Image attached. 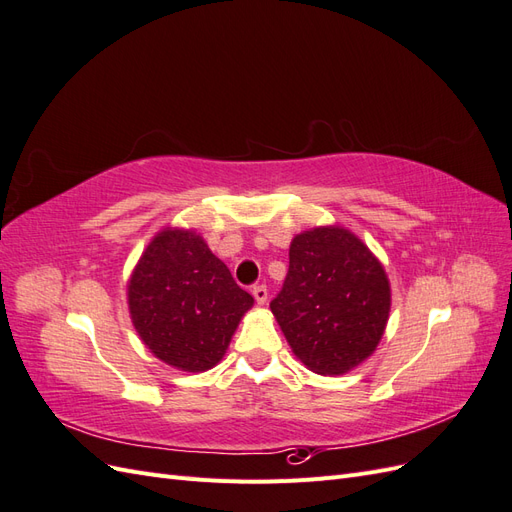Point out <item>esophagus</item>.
I'll list each match as a JSON object with an SVG mask.
<instances>
[{
	"label": "esophagus",
	"mask_w": 512,
	"mask_h": 512,
	"mask_svg": "<svg viewBox=\"0 0 512 512\" xmlns=\"http://www.w3.org/2000/svg\"><path fill=\"white\" fill-rule=\"evenodd\" d=\"M252 294H254V299H256V303H258V305H265V303H267L269 290H267V286H265V284H258V286H254V288H252Z\"/></svg>",
	"instance_id": "esophagus-1"
}]
</instances>
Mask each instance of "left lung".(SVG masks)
<instances>
[{"label": "left lung", "instance_id": "8db88e82", "mask_svg": "<svg viewBox=\"0 0 512 512\" xmlns=\"http://www.w3.org/2000/svg\"><path fill=\"white\" fill-rule=\"evenodd\" d=\"M271 312L309 371L344 376L380 344L391 312L389 275L352 230L314 226L290 241L288 275Z\"/></svg>", "mask_w": 512, "mask_h": 512}]
</instances>
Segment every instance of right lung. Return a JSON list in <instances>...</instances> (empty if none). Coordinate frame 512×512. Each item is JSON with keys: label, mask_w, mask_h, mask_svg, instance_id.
<instances>
[{"label": "right lung", "mask_w": 512, "mask_h": 512, "mask_svg": "<svg viewBox=\"0 0 512 512\" xmlns=\"http://www.w3.org/2000/svg\"><path fill=\"white\" fill-rule=\"evenodd\" d=\"M254 297L194 228L164 226L128 280V309L141 342L188 374L218 365Z\"/></svg>", "instance_id": "1"}]
</instances>
